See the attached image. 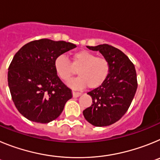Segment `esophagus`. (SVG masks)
I'll use <instances>...</instances> for the list:
<instances>
[{"label": "esophagus", "instance_id": "obj_1", "mask_svg": "<svg viewBox=\"0 0 160 160\" xmlns=\"http://www.w3.org/2000/svg\"><path fill=\"white\" fill-rule=\"evenodd\" d=\"M80 95H81V94H80V93H77V92H74V91H73V98H78V97H79Z\"/></svg>", "mask_w": 160, "mask_h": 160}]
</instances>
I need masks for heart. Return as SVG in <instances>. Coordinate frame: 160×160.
I'll use <instances>...</instances> for the list:
<instances>
[{
	"instance_id": "1",
	"label": "heart",
	"mask_w": 160,
	"mask_h": 160,
	"mask_svg": "<svg viewBox=\"0 0 160 160\" xmlns=\"http://www.w3.org/2000/svg\"><path fill=\"white\" fill-rule=\"evenodd\" d=\"M54 68L58 75L66 81L78 70V77L71 79L68 84L73 89L79 90L87 85L89 88L99 87L107 78L110 70L108 61L102 57L87 50L76 52L73 56L72 63L65 55H59L54 61Z\"/></svg>"
}]
</instances>
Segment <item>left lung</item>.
<instances>
[{"mask_svg": "<svg viewBox=\"0 0 160 160\" xmlns=\"http://www.w3.org/2000/svg\"><path fill=\"white\" fill-rule=\"evenodd\" d=\"M99 51L108 61L110 70L101 86L87 93L92 104L83 111L87 122L95 127H106L116 122L131 106L137 87L134 64L121 50L107 44L87 46Z\"/></svg>", "mask_w": 160, "mask_h": 160, "instance_id": "left-lung-1", "label": "left lung"}]
</instances>
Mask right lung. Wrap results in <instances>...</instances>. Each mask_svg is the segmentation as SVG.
Masks as SVG:
<instances>
[{
    "instance_id": "add662e5",
    "label": "right lung",
    "mask_w": 160,
    "mask_h": 160,
    "mask_svg": "<svg viewBox=\"0 0 160 160\" xmlns=\"http://www.w3.org/2000/svg\"><path fill=\"white\" fill-rule=\"evenodd\" d=\"M75 47L44 38L25 44L14 55L8 67V87L17 109L27 119L48 123L62 112L72 93L58 76L54 61Z\"/></svg>"
}]
</instances>
